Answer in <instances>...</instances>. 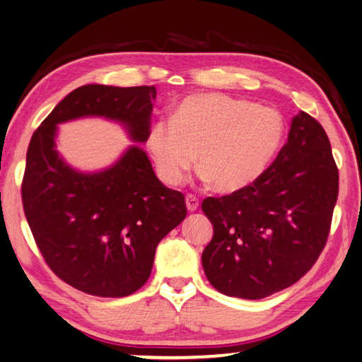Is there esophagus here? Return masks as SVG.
Masks as SVG:
<instances>
[{
  "label": "esophagus",
  "instance_id": "1",
  "mask_svg": "<svg viewBox=\"0 0 362 362\" xmlns=\"http://www.w3.org/2000/svg\"><path fill=\"white\" fill-rule=\"evenodd\" d=\"M186 206L187 211H195L199 209V199L194 195H186Z\"/></svg>",
  "mask_w": 362,
  "mask_h": 362
}]
</instances>
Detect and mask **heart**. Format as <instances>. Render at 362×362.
Returning <instances> with one entry per match:
<instances>
[{
    "label": "heart",
    "instance_id": "1",
    "mask_svg": "<svg viewBox=\"0 0 362 362\" xmlns=\"http://www.w3.org/2000/svg\"><path fill=\"white\" fill-rule=\"evenodd\" d=\"M286 138V118L272 105L200 93L182 99L173 118H158L146 147L170 186L185 180L199 156L200 176L220 192L242 191L271 167Z\"/></svg>",
    "mask_w": 362,
    "mask_h": 362
}]
</instances>
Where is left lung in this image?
<instances>
[{
    "mask_svg": "<svg viewBox=\"0 0 362 362\" xmlns=\"http://www.w3.org/2000/svg\"><path fill=\"white\" fill-rule=\"evenodd\" d=\"M339 195L327 134L298 112L286 146L257 182L204 200L213 237L202 253L206 279L228 297L259 300L293 286L321 255Z\"/></svg>",
    "mask_w": 362,
    "mask_h": 362,
    "instance_id": "1",
    "label": "left lung"
}]
</instances>
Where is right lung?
I'll return each instance as SVG.
<instances>
[{"label":"right lung","mask_w":362,"mask_h":362,"mask_svg":"<svg viewBox=\"0 0 362 362\" xmlns=\"http://www.w3.org/2000/svg\"><path fill=\"white\" fill-rule=\"evenodd\" d=\"M153 86L85 85L69 93L33 133L27 151L22 202L35 242L69 286L120 298L147 282L158 242L186 218L185 195L153 173L146 151L129 146L109 168L74 169L55 149L57 124L104 117L144 144Z\"/></svg>","instance_id":"obj_1"}]
</instances>
